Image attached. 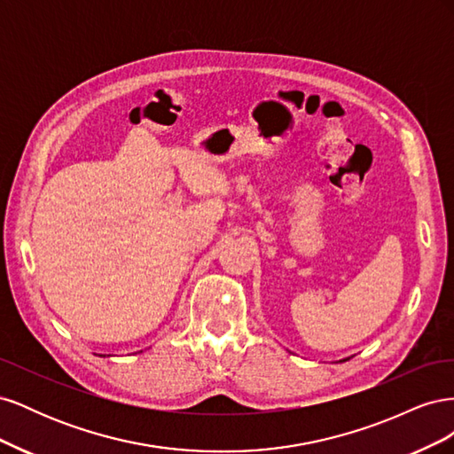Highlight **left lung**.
Instances as JSON below:
<instances>
[{"instance_id": "8db88e82", "label": "left lung", "mask_w": 454, "mask_h": 454, "mask_svg": "<svg viewBox=\"0 0 454 454\" xmlns=\"http://www.w3.org/2000/svg\"><path fill=\"white\" fill-rule=\"evenodd\" d=\"M342 362H347V360H342Z\"/></svg>"}]
</instances>
